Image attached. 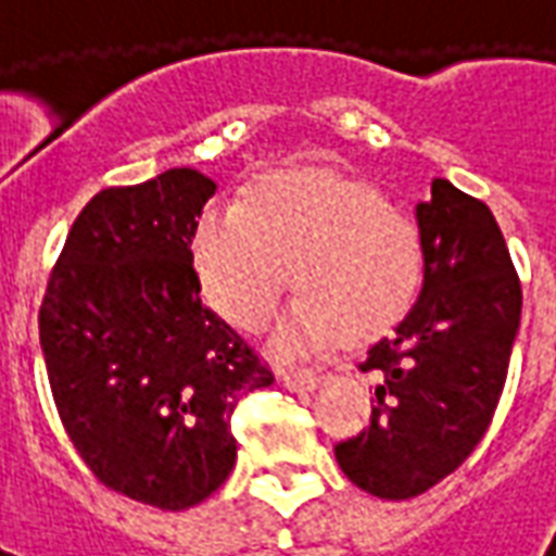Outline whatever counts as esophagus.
<instances>
[{
  "label": "esophagus",
  "mask_w": 556,
  "mask_h": 556,
  "mask_svg": "<svg viewBox=\"0 0 556 556\" xmlns=\"http://www.w3.org/2000/svg\"><path fill=\"white\" fill-rule=\"evenodd\" d=\"M279 381L289 390H315V387L321 384V372H313V369H282Z\"/></svg>",
  "instance_id": "1"
}]
</instances>
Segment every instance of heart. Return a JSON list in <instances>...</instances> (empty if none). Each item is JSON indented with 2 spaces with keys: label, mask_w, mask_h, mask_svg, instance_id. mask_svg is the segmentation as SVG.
Instances as JSON below:
<instances>
[{
  "label": "heart",
  "mask_w": 556,
  "mask_h": 556,
  "mask_svg": "<svg viewBox=\"0 0 556 556\" xmlns=\"http://www.w3.org/2000/svg\"><path fill=\"white\" fill-rule=\"evenodd\" d=\"M190 262L207 306L247 333L270 327L294 270L303 294L279 330V354L384 337L414 309L426 274L408 214L372 184L315 172L267 175L238 205L207 207Z\"/></svg>",
  "instance_id": "1"
}]
</instances>
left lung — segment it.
Returning a JSON list of instances; mask_svg holds the SVG:
<instances>
[{
  "instance_id": "obj_1",
  "label": "left lung",
  "mask_w": 556,
  "mask_h": 556,
  "mask_svg": "<svg viewBox=\"0 0 556 556\" xmlns=\"http://www.w3.org/2000/svg\"><path fill=\"white\" fill-rule=\"evenodd\" d=\"M417 226L422 289L396 333L361 363L381 378L369 426L337 443L342 473L384 501L429 491L477 450L521 325V282L485 202L434 178Z\"/></svg>"
}]
</instances>
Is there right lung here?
Instances as JSON below:
<instances>
[{"label": "right lung", "instance_id": "obj_1", "mask_svg": "<svg viewBox=\"0 0 556 556\" xmlns=\"http://www.w3.org/2000/svg\"><path fill=\"white\" fill-rule=\"evenodd\" d=\"M214 190L181 166L91 195L38 313L55 410L79 458L106 489L172 513L229 479L235 405L274 384L199 298L190 235Z\"/></svg>", "mask_w": 556, "mask_h": 556}]
</instances>
